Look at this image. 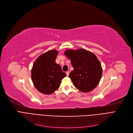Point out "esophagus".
Returning a JSON list of instances; mask_svg holds the SVG:
<instances>
[{
  "instance_id": "obj_1",
  "label": "esophagus",
  "mask_w": 133,
  "mask_h": 133,
  "mask_svg": "<svg viewBox=\"0 0 133 133\" xmlns=\"http://www.w3.org/2000/svg\"><path fill=\"white\" fill-rule=\"evenodd\" d=\"M66 75H67V76H68L69 75V72H68V71H67V72H66Z\"/></svg>"
}]
</instances>
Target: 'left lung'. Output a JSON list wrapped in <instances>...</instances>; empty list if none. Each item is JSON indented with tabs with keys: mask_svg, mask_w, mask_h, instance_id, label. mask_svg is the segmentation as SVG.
Instances as JSON below:
<instances>
[{
	"mask_svg": "<svg viewBox=\"0 0 133 133\" xmlns=\"http://www.w3.org/2000/svg\"><path fill=\"white\" fill-rule=\"evenodd\" d=\"M65 55L74 68L69 77L75 87L82 92L92 91L101 80L102 68L96 55L85 49L67 50Z\"/></svg>",
	"mask_w": 133,
	"mask_h": 133,
	"instance_id": "8db88e82",
	"label": "left lung"
}]
</instances>
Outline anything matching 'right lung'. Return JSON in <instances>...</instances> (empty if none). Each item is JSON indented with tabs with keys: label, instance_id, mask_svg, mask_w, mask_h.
Returning <instances> with one entry per match:
<instances>
[{
	"label": "right lung",
	"instance_id": "1",
	"mask_svg": "<svg viewBox=\"0 0 133 133\" xmlns=\"http://www.w3.org/2000/svg\"><path fill=\"white\" fill-rule=\"evenodd\" d=\"M58 51H48L40 55L34 61L31 71V78L37 89L44 94H51L57 90L61 80L66 74L61 66L56 64Z\"/></svg>",
	"mask_w": 133,
	"mask_h": 133
}]
</instances>
